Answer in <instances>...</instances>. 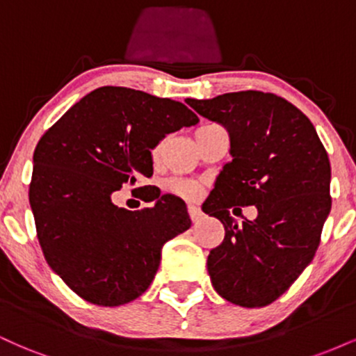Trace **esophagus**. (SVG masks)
I'll use <instances>...</instances> for the list:
<instances>
[{"label":"esophagus","instance_id":"34e87169","mask_svg":"<svg viewBox=\"0 0 356 356\" xmlns=\"http://www.w3.org/2000/svg\"><path fill=\"white\" fill-rule=\"evenodd\" d=\"M187 211H189V216H191L192 222H199V220L202 219V211L199 209L197 206H194V204H189Z\"/></svg>","mask_w":356,"mask_h":356}]
</instances>
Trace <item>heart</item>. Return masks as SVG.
Listing matches in <instances>:
<instances>
[{
    "instance_id": "obj_1",
    "label": "heart",
    "mask_w": 356,
    "mask_h": 356,
    "mask_svg": "<svg viewBox=\"0 0 356 356\" xmlns=\"http://www.w3.org/2000/svg\"><path fill=\"white\" fill-rule=\"evenodd\" d=\"M167 189L186 199L197 197L199 192H201V187H199L197 182L187 181V179H172V181L167 184Z\"/></svg>"
}]
</instances>
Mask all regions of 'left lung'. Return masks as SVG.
I'll list each match as a JSON object with an SVG mask.
<instances>
[{
	"label": "left lung",
	"mask_w": 356,
	"mask_h": 356,
	"mask_svg": "<svg viewBox=\"0 0 356 356\" xmlns=\"http://www.w3.org/2000/svg\"><path fill=\"white\" fill-rule=\"evenodd\" d=\"M199 115L229 132L232 161L202 204L224 224V241L207 257L212 286L224 300L261 308L277 300L320 246L332 209V167L309 118L275 93H224L187 99ZM256 205V220L232 218Z\"/></svg>",
	"instance_id": "8db88e82"
}]
</instances>
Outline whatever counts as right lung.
Wrapping results in <instances>:
<instances>
[{
  "instance_id": "add662e5",
  "label": "right lung",
  "mask_w": 356,
  "mask_h": 356,
  "mask_svg": "<svg viewBox=\"0 0 356 356\" xmlns=\"http://www.w3.org/2000/svg\"><path fill=\"white\" fill-rule=\"evenodd\" d=\"M197 122L181 102L102 87L40 138L30 182L36 236L48 266L85 301L136 300L152 283L162 246L191 227L186 202L172 194L147 187L144 201L155 204L140 211L117 207L112 194L150 177V150Z\"/></svg>"
}]
</instances>
